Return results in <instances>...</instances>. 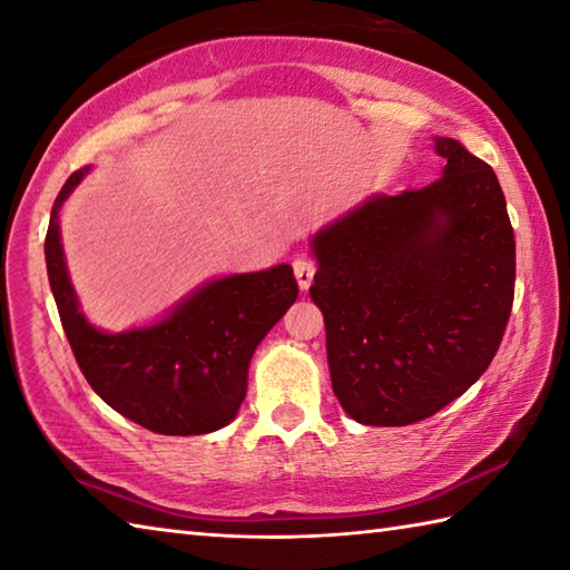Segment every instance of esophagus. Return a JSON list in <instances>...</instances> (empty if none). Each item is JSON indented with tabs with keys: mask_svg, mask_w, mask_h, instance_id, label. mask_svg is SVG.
Segmentation results:
<instances>
[{
	"mask_svg": "<svg viewBox=\"0 0 570 570\" xmlns=\"http://www.w3.org/2000/svg\"><path fill=\"white\" fill-rule=\"evenodd\" d=\"M314 274H316V264L312 262V258H308V256H298L296 262H294V276H296L298 286H302V288L312 286Z\"/></svg>",
	"mask_w": 570,
	"mask_h": 570,
	"instance_id": "1",
	"label": "esophagus"
}]
</instances>
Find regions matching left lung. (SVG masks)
<instances>
[{"label": "left lung", "mask_w": 570, "mask_h": 570, "mask_svg": "<svg viewBox=\"0 0 570 570\" xmlns=\"http://www.w3.org/2000/svg\"><path fill=\"white\" fill-rule=\"evenodd\" d=\"M443 177L374 196L312 242L331 386L351 419L409 426L469 391L501 346L515 242L489 164L436 139Z\"/></svg>", "instance_id": "obj_1"}]
</instances>
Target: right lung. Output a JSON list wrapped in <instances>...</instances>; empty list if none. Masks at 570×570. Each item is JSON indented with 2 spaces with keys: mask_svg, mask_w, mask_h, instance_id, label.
<instances>
[{
  "mask_svg": "<svg viewBox=\"0 0 570 570\" xmlns=\"http://www.w3.org/2000/svg\"><path fill=\"white\" fill-rule=\"evenodd\" d=\"M89 169L71 174L45 239L49 286L81 374L121 416L164 436H199L229 423L246 396L249 361L296 302L288 264L224 276L147 328L105 334L81 316L59 239V206Z\"/></svg>",
  "mask_w": 570,
  "mask_h": 570,
  "instance_id": "obj_1",
  "label": "right lung"
}]
</instances>
